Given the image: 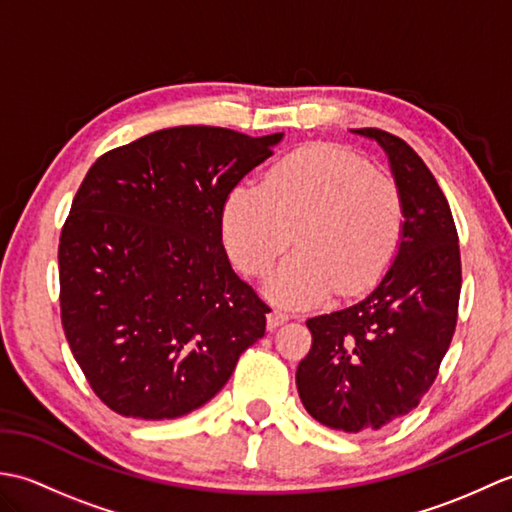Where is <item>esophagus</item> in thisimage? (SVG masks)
Instances as JSON below:
<instances>
[{"label": "esophagus", "mask_w": 512, "mask_h": 512, "mask_svg": "<svg viewBox=\"0 0 512 512\" xmlns=\"http://www.w3.org/2000/svg\"><path fill=\"white\" fill-rule=\"evenodd\" d=\"M288 321V312L273 308L268 312V330H277L279 325H284Z\"/></svg>", "instance_id": "34e87169"}]
</instances>
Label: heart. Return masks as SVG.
I'll return each instance as SVG.
<instances>
[{
    "label": "heart",
    "mask_w": 512,
    "mask_h": 512,
    "mask_svg": "<svg viewBox=\"0 0 512 512\" xmlns=\"http://www.w3.org/2000/svg\"><path fill=\"white\" fill-rule=\"evenodd\" d=\"M405 209L400 191L367 160L336 145L292 151L268 171L264 187L239 184L226 198L228 253L262 277L292 244L299 250L268 279L270 299L314 306L336 290L352 295L385 273L398 253Z\"/></svg>",
    "instance_id": "1"
}]
</instances>
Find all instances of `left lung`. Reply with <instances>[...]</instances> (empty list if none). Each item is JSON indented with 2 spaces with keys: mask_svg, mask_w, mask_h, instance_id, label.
I'll return each instance as SVG.
<instances>
[{
  "mask_svg": "<svg viewBox=\"0 0 512 512\" xmlns=\"http://www.w3.org/2000/svg\"><path fill=\"white\" fill-rule=\"evenodd\" d=\"M385 151L405 209L398 253L352 306L306 321L312 347L297 389L314 420L372 433L418 407L447 354L462 288L460 246L449 202L405 140L352 129Z\"/></svg>",
  "mask_w": 512,
  "mask_h": 512,
  "instance_id": "obj_1",
  "label": "left lung"
}]
</instances>
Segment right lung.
Masks as SVG:
<instances>
[{"mask_svg": "<svg viewBox=\"0 0 512 512\" xmlns=\"http://www.w3.org/2000/svg\"><path fill=\"white\" fill-rule=\"evenodd\" d=\"M281 138L171 127L90 167L61 231V321L112 411L187 416L264 336L270 308L231 268L222 213Z\"/></svg>", "mask_w": 512, "mask_h": 512, "instance_id": "right-lung-1", "label": "right lung"}]
</instances>
